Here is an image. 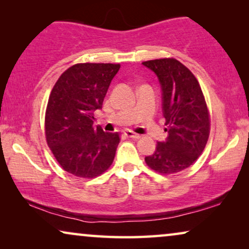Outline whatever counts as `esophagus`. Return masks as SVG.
Listing matches in <instances>:
<instances>
[{
    "label": "esophagus",
    "instance_id": "obj_1",
    "mask_svg": "<svg viewBox=\"0 0 249 249\" xmlns=\"http://www.w3.org/2000/svg\"><path fill=\"white\" fill-rule=\"evenodd\" d=\"M124 135L127 136V137H129V138H134V139H139V138L142 137L141 135L136 134V132L131 131V130H125V131H124Z\"/></svg>",
    "mask_w": 249,
    "mask_h": 249
}]
</instances>
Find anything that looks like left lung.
Here are the masks:
<instances>
[{"label": "left lung", "instance_id": "left-lung-1", "mask_svg": "<svg viewBox=\"0 0 249 249\" xmlns=\"http://www.w3.org/2000/svg\"><path fill=\"white\" fill-rule=\"evenodd\" d=\"M142 64L154 71L161 84L169 134L145 162L155 172L172 175L189 168L203 153L210 136V112L198 80L178 60L164 57Z\"/></svg>", "mask_w": 249, "mask_h": 249}]
</instances>
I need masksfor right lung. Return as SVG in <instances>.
I'll list each match as a JSON object with an SVG mask.
<instances>
[{"label": "right lung", "mask_w": 249, "mask_h": 249, "mask_svg": "<svg viewBox=\"0 0 249 249\" xmlns=\"http://www.w3.org/2000/svg\"><path fill=\"white\" fill-rule=\"evenodd\" d=\"M120 69L114 63H77L61 74L45 112V137L64 171L95 178L110 168L120 142L119 132L94 127L111 80Z\"/></svg>", "instance_id": "right-lung-1"}]
</instances>
